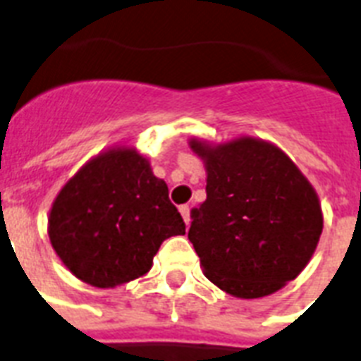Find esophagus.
<instances>
[{
    "label": "esophagus",
    "instance_id": "esophagus-1",
    "mask_svg": "<svg viewBox=\"0 0 361 361\" xmlns=\"http://www.w3.org/2000/svg\"><path fill=\"white\" fill-rule=\"evenodd\" d=\"M178 210H180V214H183L184 224L190 226V204H183V207H178Z\"/></svg>",
    "mask_w": 361,
    "mask_h": 361
}]
</instances>
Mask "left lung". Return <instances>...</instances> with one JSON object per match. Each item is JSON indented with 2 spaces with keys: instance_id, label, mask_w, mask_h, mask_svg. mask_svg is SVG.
<instances>
[{
  "instance_id": "8db88e82",
  "label": "left lung",
  "mask_w": 361,
  "mask_h": 361,
  "mask_svg": "<svg viewBox=\"0 0 361 361\" xmlns=\"http://www.w3.org/2000/svg\"><path fill=\"white\" fill-rule=\"evenodd\" d=\"M207 169V199L192 210L190 242L203 274L236 298H262L295 279L322 233L319 195L270 141L190 140Z\"/></svg>"
}]
</instances>
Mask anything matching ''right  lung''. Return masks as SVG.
Here are the masks:
<instances>
[{
	"instance_id": "obj_1",
	"label": "right lung",
	"mask_w": 361,
	"mask_h": 361,
	"mask_svg": "<svg viewBox=\"0 0 361 361\" xmlns=\"http://www.w3.org/2000/svg\"><path fill=\"white\" fill-rule=\"evenodd\" d=\"M184 229L167 184L132 147H111L80 167L48 216L57 257L99 289L145 276L160 244Z\"/></svg>"
}]
</instances>
